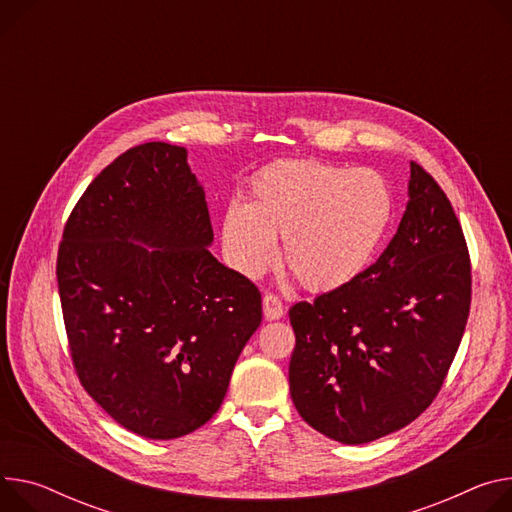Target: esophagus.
<instances>
[{
    "instance_id": "esophagus-1",
    "label": "esophagus",
    "mask_w": 512,
    "mask_h": 512,
    "mask_svg": "<svg viewBox=\"0 0 512 512\" xmlns=\"http://www.w3.org/2000/svg\"><path fill=\"white\" fill-rule=\"evenodd\" d=\"M263 314H265L267 320L282 318V316H284V304H282V300L277 298L275 294L267 292V294L263 296Z\"/></svg>"
}]
</instances>
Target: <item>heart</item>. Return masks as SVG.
I'll return each instance as SVG.
<instances>
[{"label": "heart", "instance_id": "obj_1", "mask_svg": "<svg viewBox=\"0 0 512 512\" xmlns=\"http://www.w3.org/2000/svg\"><path fill=\"white\" fill-rule=\"evenodd\" d=\"M392 218L382 175L314 159L265 167L249 185L247 206H230L222 241L232 263L259 275L284 239V263L314 292L347 286L374 259Z\"/></svg>", "mask_w": 512, "mask_h": 512}]
</instances>
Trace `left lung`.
Wrapping results in <instances>:
<instances>
[{"label":"left lung","mask_w":512,"mask_h":512,"mask_svg":"<svg viewBox=\"0 0 512 512\" xmlns=\"http://www.w3.org/2000/svg\"><path fill=\"white\" fill-rule=\"evenodd\" d=\"M390 245L347 286L290 308V394L318 433L347 445L390 435L437 398L472 304V261L439 183L410 163Z\"/></svg>","instance_id":"obj_1"}]
</instances>
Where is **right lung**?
Returning <instances> with one entry per match:
<instances>
[{"instance_id": "right-lung-1", "label": "right lung", "mask_w": 512, "mask_h": 512, "mask_svg": "<svg viewBox=\"0 0 512 512\" xmlns=\"http://www.w3.org/2000/svg\"><path fill=\"white\" fill-rule=\"evenodd\" d=\"M185 157L167 143L116 157L77 200L57 255L75 374L118 425L147 439L210 421L261 324L257 286L208 251L210 212Z\"/></svg>"}]
</instances>
